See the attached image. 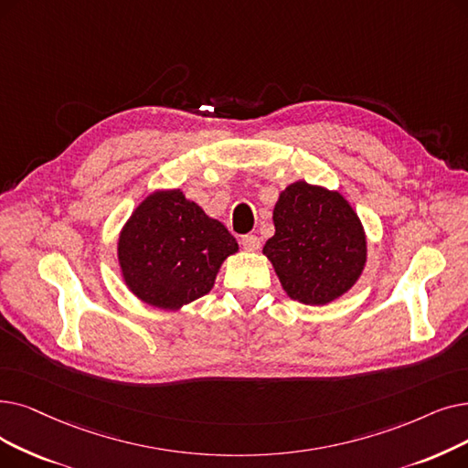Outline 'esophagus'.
Listing matches in <instances>:
<instances>
[{
  "label": "esophagus",
  "instance_id": "1",
  "mask_svg": "<svg viewBox=\"0 0 468 468\" xmlns=\"http://www.w3.org/2000/svg\"><path fill=\"white\" fill-rule=\"evenodd\" d=\"M240 245H242V249L249 250V252H256L261 247V240L256 235H245L240 239Z\"/></svg>",
  "mask_w": 468,
  "mask_h": 468
}]
</instances>
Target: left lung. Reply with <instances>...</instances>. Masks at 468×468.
I'll use <instances>...</instances> for the list:
<instances>
[{
	"label": "left lung",
	"mask_w": 468,
	"mask_h": 468,
	"mask_svg": "<svg viewBox=\"0 0 468 468\" xmlns=\"http://www.w3.org/2000/svg\"><path fill=\"white\" fill-rule=\"evenodd\" d=\"M273 226L263 254L292 300L324 306L354 287L367 261V239L338 191L291 184L275 202Z\"/></svg>",
	"instance_id": "left-lung-1"
}]
</instances>
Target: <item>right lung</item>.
<instances>
[{"label": "right lung", "instance_id": "obj_1", "mask_svg": "<svg viewBox=\"0 0 468 468\" xmlns=\"http://www.w3.org/2000/svg\"><path fill=\"white\" fill-rule=\"evenodd\" d=\"M237 250L226 226L181 189L151 193L118 237L126 287L160 310H179L208 294L223 260Z\"/></svg>", "mask_w": 468, "mask_h": 468}]
</instances>
